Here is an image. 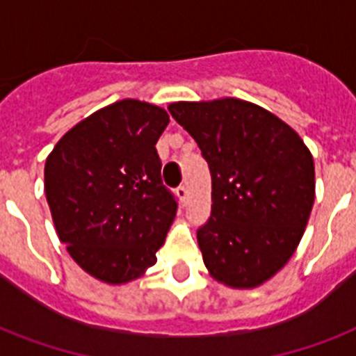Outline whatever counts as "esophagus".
I'll return each mask as SVG.
<instances>
[{"label":"esophagus","instance_id":"esophagus-1","mask_svg":"<svg viewBox=\"0 0 356 356\" xmlns=\"http://www.w3.org/2000/svg\"><path fill=\"white\" fill-rule=\"evenodd\" d=\"M175 194H177L179 201H181V205H184V203H186V200H188V190H186V186H184V184L177 186Z\"/></svg>","mask_w":356,"mask_h":356}]
</instances>
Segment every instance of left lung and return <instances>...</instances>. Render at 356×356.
Wrapping results in <instances>:
<instances>
[{
    "instance_id": "left-lung-1",
    "label": "left lung",
    "mask_w": 356,
    "mask_h": 356,
    "mask_svg": "<svg viewBox=\"0 0 356 356\" xmlns=\"http://www.w3.org/2000/svg\"><path fill=\"white\" fill-rule=\"evenodd\" d=\"M212 177L211 218L197 229L216 281L254 288L298 248L314 205V161L292 127L242 99L172 103Z\"/></svg>"
}]
</instances>
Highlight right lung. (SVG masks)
<instances>
[{
	"label": "right lung",
	"mask_w": 356,
	"mask_h": 356,
	"mask_svg": "<svg viewBox=\"0 0 356 356\" xmlns=\"http://www.w3.org/2000/svg\"><path fill=\"white\" fill-rule=\"evenodd\" d=\"M166 111L123 99L70 129L47 156V205L72 259L99 281H133L156 262L177 212L156 140Z\"/></svg>",
	"instance_id": "right-lung-1"
}]
</instances>
